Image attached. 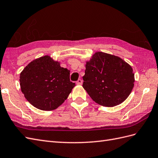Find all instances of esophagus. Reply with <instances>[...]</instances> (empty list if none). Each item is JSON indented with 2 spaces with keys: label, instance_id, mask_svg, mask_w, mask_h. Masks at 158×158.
Returning a JSON list of instances; mask_svg holds the SVG:
<instances>
[{
  "label": "esophagus",
  "instance_id": "1",
  "mask_svg": "<svg viewBox=\"0 0 158 158\" xmlns=\"http://www.w3.org/2000/svg\"><path fill=\"white\" fill-rule=\"evenodd\" d=\"M76 83L77 84V85H81V84L83 83V81H82L81 79H79L77 81H76Z\"/></svg>",
  "mask_w": 158,
  "mask_h": 158
}]
</instances>
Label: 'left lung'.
Returning <instances> with one entry per match:
<instances>
[{
    "label": "left lung",
    "instance_id": "8db88e82",
    "mask_svg": "<svg viewBox=\"0 0 158 158\" xmlns=\"http://www.w3.org/2000/svg\"><path fill=\"white\" fill-rule=\"evenodd\" d=\"M83 87L95 102L114 107L126 99L134 86L131 67L119 56L97 52L85 65Z\"/></svg>",
    "mask_w": 158,
    "mask_h": 158
}]
</instances>
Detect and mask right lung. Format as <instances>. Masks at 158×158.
<instances>
[{"label": "right lung", "mask_w": 158, "mask_h": 158, "mask_svg": "<svg viewBox=\"0 0 158 158\" xmlns=\"http://www.w3.org/2000/svg\"><path fill=\"white\" fill-rule=\"evenodd\" d=\"M70 71L60 66L50 56L31 61L20 74V85L25 98L36 108L51 111L66 100L75 83Z\"/></svg>", "instance_id": "add662e5"}]
</instances>
